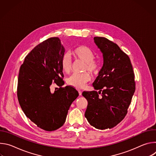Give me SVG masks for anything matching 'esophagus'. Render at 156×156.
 <instances>
[{"label":"esophagus","instance_id":"esophagus-1","mask_svg":"<svg viewBox=\"0 0 156 156\" xmlns=\"http://www.w3.org/2000/svg\"><path fill=\"white\" fill-rule=\"evenodd\" d=\"M78 93H79V95L81 96L82 94V91L80 90H78Z\"/></svg>","mask_w":156,"mask_h":156}]
</instances>
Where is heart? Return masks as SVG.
Here are the masks:
<instances>
[{
	"label": "heart",
	"mask_w": 156,
	"mask_h": 156,
	"mask_svg": "<svg viewBox=\"0 0 156 156\" xmlns=\"http://www.w3.org/2000/svg\"><path fill=\"white\" fill-rule=\"evenodd\" d=\"M75 57L84 62V70H88L91 73H96L99 70V63L94 60V54L89 48L81 46L77 47L71 53ZM61 66L63 72L69 73L72 70V60L70 56L65 54L61 60ZM91 80V76L88 72L81 73H74L66 80L69 84L75 87H83L88 81Z\"/></svg>",
	"instance_id": "1"
}]
</instances>
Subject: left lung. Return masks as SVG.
Listing matches in <instances>:
<instances>
[{
    "mask_svg": "<svg viewBox=\"0 0 156 156\" xmlns=\"http://www.w3.org/2000/svg\"><path fill=\"white\" fill-rule=\"evenodd\" d=\"M94 40L103 54L104 64L93 84L99 91L82 93L88 103L84 116L96 128L110 129L128 112L135 91V74L129 57L117 44L104 37H94Z\"/></svg>",
    "mask_w": 156,
    "mask_h": 156,
    "instance_id": "8db88e82",
    "label": "left lung"
}]
</instances>
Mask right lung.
Instances as JSON below:
<instances>
[{
	"label": "right lung",
	"instance_id": "1",
	"mask_svg": "<svg viewBox=\"0 0 156 156\" xmlns=\"http://www.w3.org/2000/svg\"><path fill=\"white\" fill-rule=\"evenodd\" d=\"M65 49L58 37L44 41L25 58L20 66L17 97L26 116L40 128L54 131L65 123L72 103L78 92L64 84L61 60ZM52 82L60 86L54 94Z\"/></svg>",
	"mask_w": 156,
	"mask_h": 156
}]
</instances>
